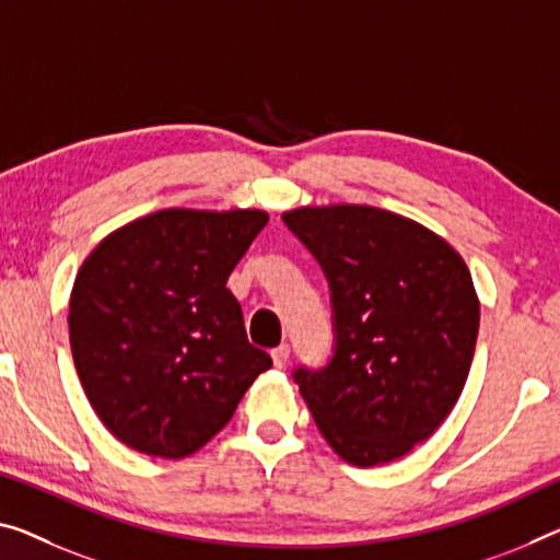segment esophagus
<instances>
[{
    "label": "esophagus",
    "mask_w": 560,
    "mask_h": 560,
    "mask_svg": "<svg viewBox=\"0 0 560 560\" xmlns=\"http://www.w3.org/2000/svg\"><path fill=\"white\" fill-rule=\"evenodd\" d=\"M272 363H275V368H285L288 365V358H290V348L285 346V342H282V346H278L275 348L272 352Z\"/></svg>",
    "instance_id": "1"
}]
</instances>
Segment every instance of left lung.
I'll list each match as a JSON object with an SVG mask.
<instances>
[{"label": "left lung", "mask_w": 560, "mask_h": 560, "mask_svg": "<svg viewBox=\"0 0 560 560\" xmlns=\"http://www.w3.org/2000/svg\"><path fill=\"white\" fill-rule=\"evenodd\" d=\"M282 220L332 292V360L295 370L315 425L352 466L398 460L468 381L480 323L468 265L433 230L370 205H307Z\"/></svg>", "instance_id": "obj_1"}]
</instances>
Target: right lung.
I'll return each instance as SVG.
<instances>
[{"instance_id": "add662e5", "label": "right lung", "mask_w": 560, "mask_h": 560, "mask_svg": "<svg viewBox=\"0 0 560 560\" xmlns=\"http://www.w3.org/2000/svg\"><path fill=\"white\" fill-rule=\"evenodd\" d=\"M268 220L265 210H158L109 232L82 262L67 317L74 368L127 448L192 455L272 365L247 342L228 290Z\"/></svg>"}]
</instances>
